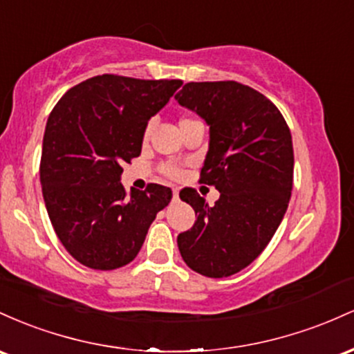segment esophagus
<instances>
[{
	"label": "esophagus",
	"instance_id": "esophagus-1",
	"mask_svg": "<svg viewBox=\"0 0 354 354\" xmlns=\"http://www.w3.org/2000/svg\"><path fill=\"white\" fill-rule=\"evenodd\" d=\"M172 197H174V201H178V190H174Z\"/></svg>",
	"mask_w": 354,
	"mask_h": 354
}]
</instances>
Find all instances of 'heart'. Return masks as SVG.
I'll return each instance as SVG.
<instances>
[{
	"label": "heart",
	"mask_w": 354,
	"mask_h": 354,
	"mask_svg": "<svg viewBox=\"0 0 354 354\" xmlns=\"http://www.w3.org/2000/svg\"><path fill=\"white\" fill-rule=\"evenodd\" d=\"M190 122H196V120H192V118H182L180 127L182 125H187V124H190ZM150 130H152V124H149V125L145 127V132H144L145 140H147V138H149ZM160 172L164 174L165 177H169V178H178V177L182 176V169L178 165H176V164H164V165L160 167Z\"/></svg>",
	"instance_id": "heart-1"
}]
</instances>
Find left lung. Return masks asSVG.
<instances>
[{
    "instance_id": "obj_1",
    "label": "left lung",
    "mask_w": 354,
    "mask_h": 354,
    "mask_svg": "<svg viewBox=\"0 0 354 354\" xmlns=\"http://www.w3.org/2000/svg\"><path fill=\"white\" fill-rule=\"evenodd\" d=\"M176 98L210 127L201 182L221 192L209 205L194 189L180 190L197 221L178 234V251L202 276H232L264 251L288 209L295 170L291 132L277 106L242 83L190 82Z\"/></svg>"
}]
</instances>
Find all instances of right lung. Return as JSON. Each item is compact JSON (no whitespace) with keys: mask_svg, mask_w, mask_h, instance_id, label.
I'll list each match as a JSON object with an SVG mask.
<instances>
[{"mask_svg":"<svg viewBox=\"0 0 354 354\" xmlns=\"http://www.w3.org/2000/svg\"><path fill=\"white\" fill-rule=\"evenodd\" d=\"M182 80L98 75L78 83L51 110L39 182L58 239L78 263L112 271L132 263L172 190L149 184L127 194L124 164L140 156L147 122Z\"/></svg>","mask_w":354,"mask_h":354,"instance_id":"1","label":"right lung"}]
</instances>
